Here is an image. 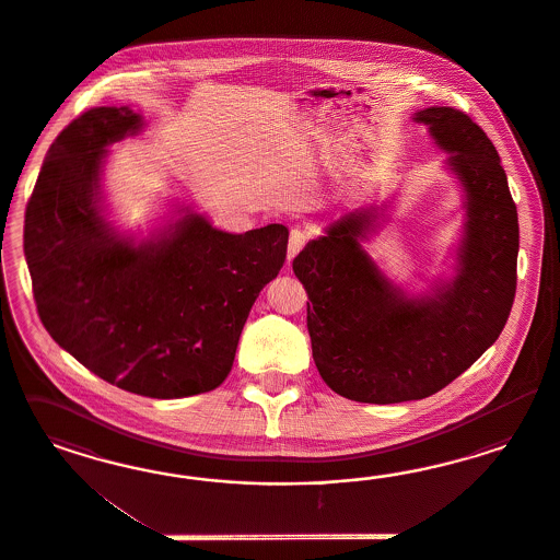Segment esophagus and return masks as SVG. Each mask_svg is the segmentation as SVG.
Here are the masks:
<instances>
[{
    "mask_svg": "<svg viewBox=\"0 0 560 560\" xmlns=\"http://www.w3.org/2000/svg\"><path fill=\"white\" fill-rule=\"evenodd\" d=\"M310 234L305 232L304 228H293L291 234H289V246H288V258L291 260L293 256H298V253L302 250L307 242Z\"/></svg>",
    "mask_w": 560,
    "mask_h": 560,
    "instance_id": "obj_1",
    "label": "esophagus"
}]
</instances>
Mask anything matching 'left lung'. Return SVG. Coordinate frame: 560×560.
<instances>
[{
  "mask_svg": "<svg viewBox=\"0 0 560 560\" xmlns=\"http://www.w3.org/2000/svg\"><path fill=\"white\" fill-rule=\"evenodd\" d=\"M415 120L450 152L466 195L456 277L419 300L394 288L361 248L377 228L375 209L340 218L293 258L314 363L330 390L355 402L394 405L445 388L499 339L517 288V209L491 139L452 106Z\"/></svg>",
  "mask_w": 560,
  "mask_h": 560,
  "instance_id": "obj_1",
  "label": "left lung"
}]
</instances>
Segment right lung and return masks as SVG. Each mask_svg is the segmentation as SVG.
Returning <instances> with one entry per match:
<instances>
[{"label":"right lung","instance_id":"obj_1","mask_svg":"<svg viewBox=\"0 0 560 560\" xmlns=\"http://www.w3.org/2000/svg\"><path fill=\"white\" fill-rule=\"evenodd\" d=\"M141 127L127 106H96L57 136L26 207L24 255L52 340L108 384L170 400L228 377L289 232L228 234L188 213L150 242L120 236L102 218V162Z\"/></svg>","mask_w":560,"mask_h":560}]
</instances>
